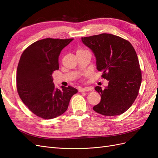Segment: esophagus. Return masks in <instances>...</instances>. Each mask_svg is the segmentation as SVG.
I'll return each instance as SVG.
<instances>
[{
	"label": "esophagus",
	"instance_id": "1",
	"mask_svg": "<svg viewBox=\"0 0 158 158\" xmlns=\"http://www.w3.org/2000/svg\"><path fill=\"white\" fill-rule=\"evenodd\" d=\"M92 88H89V87H85V88H80L79 89V92H88V91H92Z\"/></svg>",
	"mask_w": 158,
	"mask_h": 158
}]
</instances>
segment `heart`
I'll list each match as a JSON object with an SVG mask.
<instances>
[{"instance_id":"b5f03b06","label":"heart","mask_w":158,"mask_h":158,"mask_svg":"<svg viewBox=\"0 0 158 158\" xmlns=\"http://www.w3.org/2000/svg\"><path fill=\"white\" fill-rule=\"evenodd\" d=\"M86 51V50H84V49H78L77 52H83V51Z\"/></svg>"}]
</instances>
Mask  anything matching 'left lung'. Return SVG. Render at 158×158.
Segmentation results:
<instances>
[{
	"mask_svg": "<svg viewBox=\"0 0 158 158\" xmlns=\"http://www.w3.org/2000/svg\"><path fill=\"white\" fill-rule=\"evenodd\" d=\"M96 57L97 69L109 81L107 88L96 86L101 101L93 107L105 116L127 111L136 99L142 82V72L136 52L128 40L110 33L82 37Z\"/></svg>",
	"mask_w": 158,
	"mask_h": 158,
	"instance_id": "8db88e82",
	"label": "left lung"
}]
</instances>
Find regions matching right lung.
Segmentation results:
<instances>
[{
    "label": "right lung",
    "mask_w": 158,
    "mask_h": 158,
    "mask_svg": "<svg viewBox=\"0 0 158 158\" xmlns=\"http://www.w3.org/2000/svg\"><path fill=\"white\" fill-rule=\"evenodd\" d=\"M74 39L46 38L33 43L23 51L16 72L17 92L23 103L36 116L51 119L68 109L76 88H56L52 74L59 70L61 51Z\"/></svg>",
    "instance_id": "right-lung-1"
}]
</instances>
